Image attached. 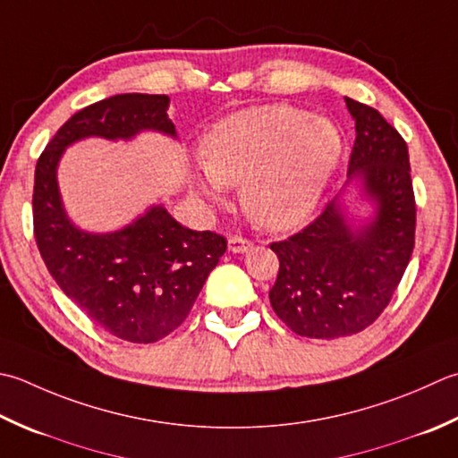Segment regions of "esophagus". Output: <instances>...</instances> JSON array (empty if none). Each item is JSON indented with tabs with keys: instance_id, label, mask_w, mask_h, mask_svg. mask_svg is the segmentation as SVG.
I'll list each match as a JSON object with an SVG mask.
<instances>
[{
	"instance_id": "34e87169",
	"label": "esophagus",
	"mask_w": 458,
	"mask_h": 458,
	"mask_svg": "<svg viewBox=\"0 0 458 458\" xmlns=\"http://www.w3.org/2000/svg\"><path fill=\"white\" fill-rule=\"evenodd\" d=\"M252 248H254V242H250L246 238L234 236V238L228 240V250H230V252H234V254H244V252H248V250H252Z\"/></svg>"
}]
</instances>
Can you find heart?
I'll use <instances>...</instances> for the list:
<instances>
[{"label": "heart", "instance_id": "obj_1", "mask_svg": "<svg viewBox=\"0 0 458 458\" xmlns=\"http://www.w3.org/2000/svg\"><path fill=\"white\" fill-rule=\"evenodd\" d=\"M344 155L345 134L331 119L290 105L250 106L206 132L188 192L214 206L240 184V202L258 226L292 230L316 212Z\"/></svg>", "mask_w": 458, "mask_h": 458}]
</instances>
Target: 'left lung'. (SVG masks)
<instances>
[{
	"mask_svg": "<svg viewBox=\"0 0 458 458\" xmlns=\"http://www.w3.org/2000/svg\"><path fill=\"white\" fill-rule=\"evenodd\" d=\"M355 145L344 191L308 228L272 250L270 303L301 337L360 334L387 308L415 248L409 150L379 111L345 97ZM368 212L359 214V206Z\"/></svg>",
	"mask_w": 458,
	"mask_h": 458,
	"instance_id": "8db88e82",
	"label": "left lung"
}]
</instances>
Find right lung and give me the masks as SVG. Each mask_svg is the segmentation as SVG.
Instances as JSON below:
<instances>
[{"instance_id": "right-lung-1", "label": "right lung", "mask_w": 458, "mask_h": 458, "mask_svg": "<svg viewBox=\"0 0 458 458\" xmlns=\"http://www.w3.org/2000/svg\"><path fill=\"white\" fill-rule=\"evenodd\" d=\"M166 95L123 93L75 113L35 166L33 228L45 266L67 298L97 326L131 344H155L186 319L226 240L196 232L163 204L113 232H89L69 218L57 168L65 150L85 139L132 140L160 132L176 140Z\"/></svg>"}]
</instances>
